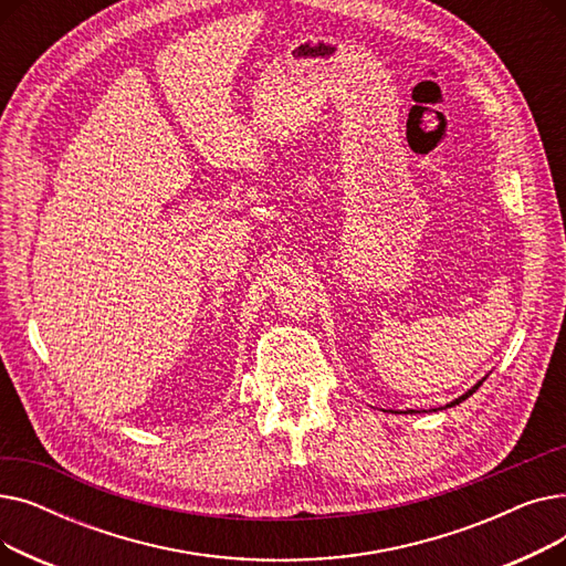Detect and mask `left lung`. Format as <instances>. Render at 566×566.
<instances>
[{"label": "left lung", "mask_w": 566, "mask_h": 566, "mask_svg": "<svg viewBox=\"0 0 566 566\" xmlns=\"http://www.w3.org/2000/svg\"><path fill=\"white\" fill-rule=\"evenodd\" d=\"M480 385H482V380H480V382H478V385H474V388H472V390H468V392H465V395H461V397H459V399H454V401H452V403H448V406H457V403H461V401H465V399H468V397H470V395H472V392H474V390H478V388H480ZM410 412H415V410H410Z\"/></svg>", "instance_id": "8db88e82"}]
</instances>
